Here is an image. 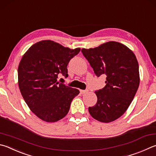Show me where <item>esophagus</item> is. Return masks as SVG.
Wrapping results in <instances>:
<instances>
[{
	"instance_id": "obj_1",
	"label": "esophagus",
	"mask_w": 156,
	"mask_h": 156,
	"mask_svg": "<svg viewBox=\"0 0 156 156\" xmlns=\"http://www.w3.org/2000/svg\"><path fill=\"white\" fill-rule=\"evenodd\" d=\"M80 91L81 94H84V93H87L88 91H89V90H87V89H86V90H80Z\"/></svg>"
}]
</instances>
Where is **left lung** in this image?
I'll use <instances>...</instances> for the list:
<instances>
[{
  "label": "left lung",
  "mask_w": 156,
  "mask_h": 156,
  "mask_svg": "<svg viewBox=\"0 0 156 156\" xmlns=\"http://www.w3.org/2000/svg\"><path fill=\"white\" fill-rule=\"evenodd\" d=\"M81 51L95 74L98 77L106 76V86L95 91L98 101L94 106L89 108V112L100 122H112L128 108L139 86L136 57L131 50L117 41Z\"/></svg>",
  "instance_id": "1"
}]
</instances>
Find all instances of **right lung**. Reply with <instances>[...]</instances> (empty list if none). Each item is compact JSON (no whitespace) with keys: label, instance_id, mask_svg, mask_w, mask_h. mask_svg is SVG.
I'll use <instances>...</instances> for the list:
<instances>
[{"label":"right lung","instance_id":"add662e5","mask_svg":"<svg viewBox=\"0 0 156 156\" xmlns=\"http://www.w3.org/2000/svg\"><path fill=\"white\" fill-rule=\"evenodd\" d=\"M80 51L51 40L33 44L20 62L18 86L25 102L41 120L56 122L68 113L73 99L80 91L58 82L68 77L67 65Z\"/></svg>","mask_w":156,"mask_h":156}]
</instances>
